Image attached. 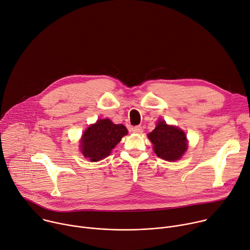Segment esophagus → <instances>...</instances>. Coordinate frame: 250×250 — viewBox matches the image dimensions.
Here are the masks:
<instances>
[{
    "mask_svg": "<svg viewBox=\"0 0 250 250\" xmlns=\"http://www.w3.org/2000/svg\"><path fill=\"white\" fill-rule=\"evenodd\" d=\"M131 131L133 133H141L142 132V126H135V127H132L131 128Z\"/></svg>",
    "mask_w": 250,
    "mask_h": 250,
    "instance_id": "34e87169",
    "label": "esophagus"
}]
</instances>
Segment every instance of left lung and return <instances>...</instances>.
<instances>
[{"label":"left lung","mask_w":250,"mask_h":250,"mask_svg":"<svg viewBox=\"0 0 250 250\" xmlns=\"http://www.w3.org/2000/svg\"><path fill=\"white\" fill-rule=\"evenodd\" d=\"M158 157L166 161H177L187 150L186 134L177 127L159 121L156 128L148 134Z\"/></svg>","instance_id":"obj_1"}]
</instances>
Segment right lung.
Returning a JSON list of instances; mask_svg holds the SVG:
<instances>
[{
  "instance_id": "add662e5",
  "label": "right lung",
  "mask_w": 250,
  "mask_h": 250,
  "mask_svg": "<svg viewBox=\"0 0 250 250\" xmlns=\"http://www.w3.org/2000/svg\"><path fill=\"white\" fill-rule=\"evenodd\" d=\"M128 133L122 124H113L109 119L98 120L82 135L81 152L91 162L102 160Z\"/></svg>"
}]
</instances>
